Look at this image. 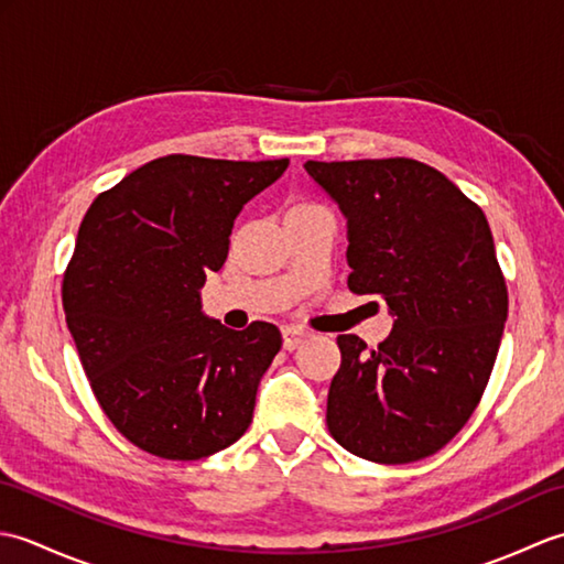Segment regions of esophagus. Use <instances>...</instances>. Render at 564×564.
Listing matches in <instances>:
<instances>
[{"instance_id":"esophagus-1","label":"esophagus","mask_w":564,"mask_h":564,"mask_svg":"<svg viewBox=\"0 0 564 564\" xmlns=\"http://www.w3.org/2000/svg\"><path fill=\"white\" fill-rule=\"evenodd\" d=\"M310 339V332L301 327H283V349L295 351L297 346H303Z\"/></svg>"}]
</instances>
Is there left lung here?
Returning a JSON list of instances; mask_svg holds the SVG:
<instances>
[{"label":"left lung","instance_id":"left-lung-1","mask_svg":"<svg viewBox=\"0 0 564 564\" xmlns=\"http://www.w3.org/2000/svg\"><path fill=\"white\" fill-rule=\"evenodd\" d=\"M349 227V289L394 325L368 351L341 334L327 426L358 458L400 465L441 451L475 412L509 313L482 208L424 162H305Z\"/></svg>","mask_w":564,"mask_h":564}]
</instances>
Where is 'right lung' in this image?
I'll list each match as a JSON object with an SVG mask.
<instances>
[{"label": "right lung", "instance_id": "add662e5", "mask_svg": "<svg viewBox=\"0 0 564 564\" xmlns=\"http://www.w3.org/2000/svg\"><path fill=\"white\" fill-rule=\"evenodd\" d=\"M289 160L166 154L104 191L79 225L63 281L72 339L101 410L138 448L198 460L245 434L281 332L203 315L245 203Z\"/></svg>", "mask_w": 564, "mask_h": 564}]
</instances>
